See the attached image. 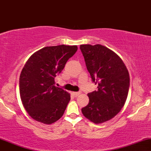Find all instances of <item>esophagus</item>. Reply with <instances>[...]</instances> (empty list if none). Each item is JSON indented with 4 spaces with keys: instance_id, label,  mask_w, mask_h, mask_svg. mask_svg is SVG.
<instances>
[{
    "instance_id": "1",
    "label": "esophagus",
    "mask_w": 151,
    "mask_h": 151,
    "mask_svg": "<svg viewBox=\"0 0 151 151\" xmlns=\"http://www.w3.org/2000/svg\"><path fill=\"white\" fill-rule=\"evenodd\" d=\"M81 93V91H77V92H73V94L75 96H78V95H79Z\"/></svg>"
}]
</instances>
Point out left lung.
I'll return each instance as SVG.
<instances>
[{
    "mask_svg": "<svg viewBox=\"0 0 151 151\" xmlns=\"http://www.w3.org/2000/svg\"><path fill=\"white\" fill-rule=\"evenodd\" d=\"M88 72L97 89L88 93L89 102L83 115L95 124L115 116L125 104L130 86L126 67L119 56L101 45H81Z\"/></svg>",
    "mask_w": 151,
    "mask_h": 151,
    "instance_id": "1",
    "label": "left lung"
}]
</instances>
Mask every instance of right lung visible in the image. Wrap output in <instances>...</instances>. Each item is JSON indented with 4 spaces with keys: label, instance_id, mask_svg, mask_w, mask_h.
<instances>
[{
    "label": "right lung",
    "instance_id": "add662e5",
    "mask_svg": "<svg viewBox=\"0 0 151 151\" xmlns=\"http://www.w3.org/2000/svg\"><path fill=\"white\" fill-rule=\"evenodd\" d=\"M77 50V45L45 47L26 62L20 76V94L25 110L35 121L51 124L64 114L70 95L55 86V78Z\"/></svg>",
    "mask_w": 151,
    "mask_h": 151
}]
</instances>
